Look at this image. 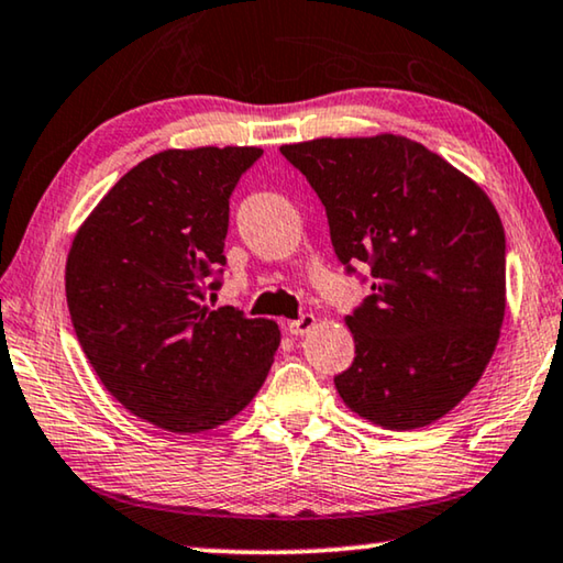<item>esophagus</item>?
I'll list each match as a JSON object with an SVG mask.
<instances>
[{"instance_id": "esophagus-1", "label": "esophagus", "mask_w": 563, "mask_h": 563, "mask_svg": "<svg viewBox=\"0 0 563 563\" xmlns=\"http://www.w3.org/2000/svg\"><path fill=\"white\" fill-rule=\"evenodd\" d=\"M310 329H316V316L313 313H303L296 321L288 323V333L290 335H306Z\"/></svg>"}]
</instances>
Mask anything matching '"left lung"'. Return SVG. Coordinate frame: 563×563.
<instances>
[{"mask_svg": "<svg viewBox=\"0 0 563 563\" xmlns=\"http://www.w3.org/2000/svg\"><path fill=\"white\" fill-rule=\"evenodd\" d=\"M325 207L346 275L372 292L346 316L356 356L333 376L351 412L432 424L475 387L506 313V232L485 191L412 139L280 146Z\"/></svg>", "mask_w": 563, "mask_h": 563, "instance_id": "obj_1", "label": "left lung"}]
</instances>
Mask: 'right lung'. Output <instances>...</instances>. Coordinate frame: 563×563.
<instances>
[{"label": "right lung", "instance_id": "right-lung-1", "mask_svg": "<svg viewBox=\"0 0 563 563\" xmlns=\"http://www.w3.org/2000/svg\"><path fill=\"white\" fill-rule=\"evenodd\" d=\"M260 156L255 146L162 151L123 174L73 240L75 335L113 399L162 430L228 422L278 351L273 321L205 306L228 265L230 197Z\"/></svg>", "mask_w": 563, "mask_h": 563}]
</instances>
